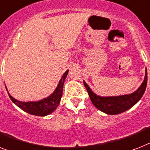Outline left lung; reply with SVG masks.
<instances>
[{
    "instance_id": "obj_1",
    "label": "left lung",
    "mask_w": 150,
    "mask_h": 150,
    "mask_svg": "<svg viewBox=\"0 0 150 150\" xmlns=\"http://www.w3.org/2000/svg\"><path fill=\"white\" fill-rule=\"evenodd\" d=\"M83 83L89 95L92 104L98 110L109 115H116L127 111L140 100L146 88L147 71L146 69L144 80L141 86L131 94L119 96H99L92 92L86 81H83Z\"/></svg>"
}]
</instances>
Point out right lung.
Wrapping results in <instances>:
<instances>
[{
  "label": "right lung",
  "instance_id": "right-lung-1",
  "mask_svg": "<svg viewBox=\"0 0 150 150\" xmlns=\"http://www.w3.org/2000/svg\"><path fill=\"white\" fill-rule=\"evenodd\" d=\"M68 73H69V70H67L64 73V75H62V77L58 82V86L56 87L55 90L52 94L39 101L21 102V101H18L13 98L8 92V96L12 102L24 112H26L31 115H38V116H45V115H49L53 112L60 103L62 96L63 86H64V80H65V78L67 77ZM6 89H7V87H6Z\"/></svg>",
  "mask_w": 150,
  "mask_h": 150
}]
</instances>
